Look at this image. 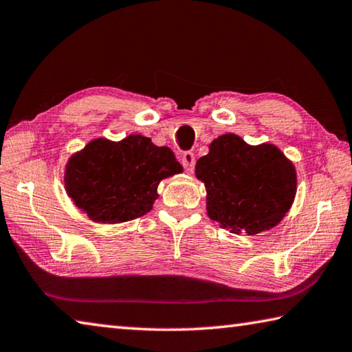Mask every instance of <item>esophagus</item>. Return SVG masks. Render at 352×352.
I'll list each match as a JSON object with an SVG mask.
<instances>
[{
    "label": "esophagus",
    "mask_w": 352,
    "mask_h": 352,
    "mask_svg": "<svg viewBox=\"0 0 352 352\" xmlns=\"http://www.w3.org/2000/svg\"><path fill=\"white\" fill-rule=\"evenodd\" d=\"M182 164H183L184 170L192 172L194 170V166H195V154H194V152H190V151L183 152Z\"/></svg>",
    "instance_id": "34e87169"
}]
</instances>
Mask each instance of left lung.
Returning <instances> with one entry per match:
<instances>
[{
	"label": "left lung",
	"instance_id": "1",
	"mask_svg": "<svg viewBox=\"0 0 352 352\" xmlns=\"http://www.w3.org/2000/svg\"><path fill=\"white\" fill-rule=\"evenodd\" d=\"M195 175L206 186L208 215L232 232L254 235L276 226L296 195V169L282 151L249 146L234 133L210 143Z\"/></svg>",
	"mask_w": 352,
	"mask_h": 352
}]
</instances>
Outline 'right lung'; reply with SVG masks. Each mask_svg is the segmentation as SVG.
I'll list each match as a JSON object with an SVG mask.
<instances>
[{"instance_id": "1", "label": "right lung", "mask_w": 352, "mask_h": 352, "mask_svg": "<svg viewBox=\"0 0 352 352\" xmlns=\"http://www.w3.org/2000/svg\"><path fill=\"white\" fill-rule=\"evenodd\" d=\"M182 170L169 148L129 135L118 143L104 138L89 143L69 160L65 180L69 197L89 219L120 223L149 212L158 183Z\"/></svg>"}]
</instances>
